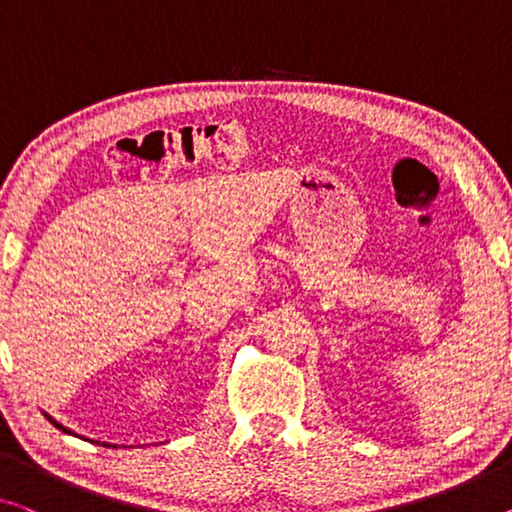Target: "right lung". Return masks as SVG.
Returning a JSON list of instances; mask_svg holds the SVG:
<instances>
[{
  "label": "right lung",
  "mask_w": 512,
  "mask_h": 512,
  "mask_svg": "<svg viewBox=\"0 0 512 512\" xmlns=\"http://www.w3.org/2000/svg\"><path fill=\"white\" fill-rule=\"evenodd\" d=\"M45 419H47V421H50V423H52V426H54V428H59V430H61V432H66V435H75V432H73V430H70V428H66V426H61V423H59V421H54V419H52V416H50V414H45ZM105 446H107V444H105Z\"/></svg>",
  "instance_id": "obj_1"
}]
</instances>
